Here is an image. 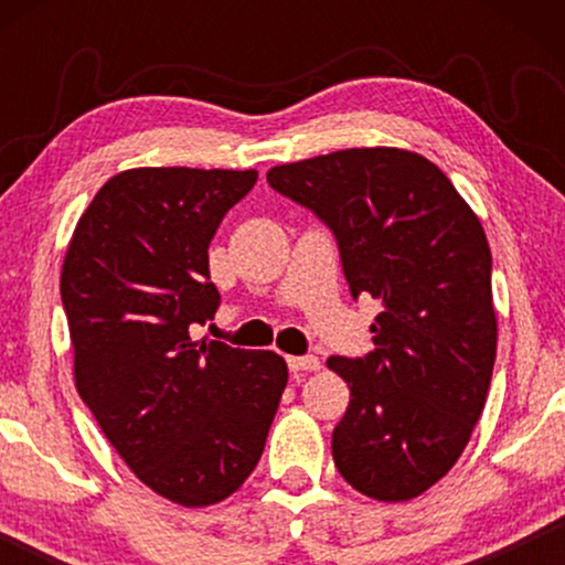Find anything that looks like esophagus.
Wrapping results in <instances>:
<instances>
[{
    "instance_id": "obj_1",
    "label": "esophagus",
    "mask_w": 565,
    "mask_h": 565,
    "mask_svg": "<svg viewBox=\"0 0 565 565\" xmlns=\"http://www.w3.org/2000/svg\"><path fill=\"white\" fill-rule=\"evenodd\" d=\"M288 367L292 373H316L321 367V362L313 354H308V358H288Z\"/></svg>"
}]
</instances>
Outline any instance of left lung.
Returning <instances> with one entry per match:
<instances>
[{
    "label": "left lung",
    "mask_w": 565,
    "mask_h": 565,
    "mask_svg": "<svg viewBox=\"0 0 565 565\" xmlns=\"http://www.w3.org/2000/svg\"><path fill=\"white\" fill-rule=\"evenodd\" d=\"M267 182L334 231L352 296L383 306L373 352L327 360L350 385L334 466L375 501L422 497L466 450L497 360L481 221L443 169L393 146L273 167Z\"/></svg>",
    "instance_id": "8db88e82"
}]
</instances>
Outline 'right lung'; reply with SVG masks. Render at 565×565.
<instances>
[{"label":"right lung","instance_id":"right-lung-1","mask_svg":"<svg viewBox=\"0 0 565 565\" xmlns=\"http://www.w3.org/2000/svg\"><path fill=\"white\" fill-rule=\"evenodd\" d=\"M254 182L257 169H126L61 269L76 391L138 481L190 509L249 478L288 385L280 354L190 337L221 300L207 246Z\"/></svg>","mask_w":565,"mask_h":565}]
</instances>
